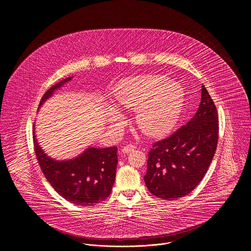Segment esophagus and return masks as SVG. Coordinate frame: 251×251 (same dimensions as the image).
Masks as SVG:
<instances>
[{
	"label": "esophagus",
	"mask_w": 251,
	"mask_h": 251,
	"mask_svg": "<svg viewBox=\"0 0 251 251\" xmlns=\"http://www.w3.org/2000/svg\"><path fill=\"white\" fill-rule=\"evenodd\" d=\"M135 149H136V147H135L133 144H128V145H126V146H124V147H123L122 152L127 154V153H131V152H133Z\"/></svg>",
	"instance_id": "obj_1"
}]
</instances>
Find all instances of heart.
Segmentation results:
<instances>
[{"label": "heart", "mask_w": 251, "mask_h": 251, "mask_svg": "<svg viewBox=\"0 0 251 251\" xmlns=\"http://www.w3.org/2000/svg\"><path fill=\"white\" fill-rule=\"evenodd\" d=\"M118 104L127 109H138L136 124L147 136L161 137L176 125L183 111V87L163 75H140L120 82L115 94ZM111 116L120 115L112 110Z\"/></svg>", "instance_id": "obj_1"}]
</instances>
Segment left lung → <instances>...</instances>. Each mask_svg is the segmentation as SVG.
I'll return each mask as SVG.
<instances>
[{
	"label": "left lung",
	"mask_w": 251,
	"mask_h": 251,
	"mask_svg": "<svg viewBox=\"0 0 251 251\" xmlns=\"http://www.w3.org/2000/svg\"><path fill=\"white\" fill-rule=\"evenodd\" d=\"M219 114L206 88L195 116L169 137L155 142L144 176L149 192L162 200L189 195L203 178L217 151Z\"/></svg>",
	"instance_id": "1"
}]
</instances>
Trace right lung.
Listing matches in <instances>:
<instances>
[{"mask_svg": "<svg viewBox=\"0 0 251 251\" xmlns=\"http://www.w3.org/2000/svg\"><path fill=\"white\" fill-rule=\"evenodd\" d=\"M73 77L51 86L42 97L40 106L55 89ZM33 148L38 163L49 183L67 201L77 205H94L109 197L116 176L117 147L88 148L79 157L69 161L49 158L38 145L33 130Z\"/></svg>", "mask_w": 251, "mask_h": 251, "instance_id": "add662e5", "label": "right lung"}]
</instances>
